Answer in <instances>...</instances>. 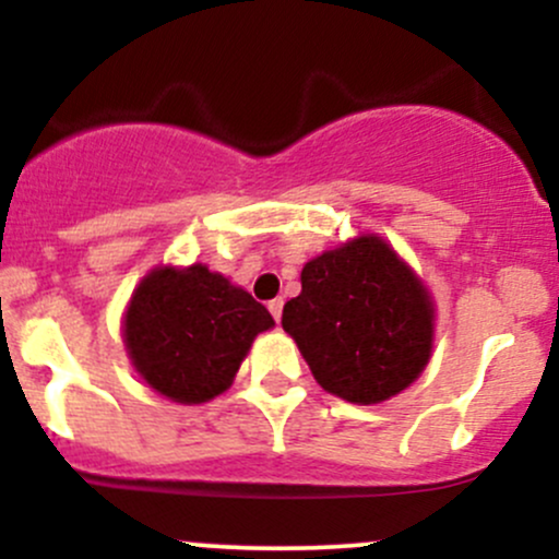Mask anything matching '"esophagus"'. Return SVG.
I'll list each match as a JSON object with an SVG mask.
<instances>
[{
  "label": "esophagus",
  "mask_w": 559,
  "mask_h": 559,
  "mask_svg": "<svg viewBox=\"0 0 559 559\" xmlns=\"http://www.w3.org/2000/svg\"><path fill=\"white\" fill-rule=\"evenodd\" d=\"M267 310H271V316L275 318V323H278L281 320V312H284V299H273V301H267Z\"/></svg>",
  "instance_id": "esophagus-1"
}]
</instances>
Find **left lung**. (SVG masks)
<instances>
[{
	"instance_id": "1",
	"label": "left lung",
	"mask_w": 559,
	"mask_h": 559,
	"mask_svg": "<svg viewBox=\"0 0 559 559\" xmlns=\"http://www.w3.org/2000/svg\"><path fill=\"white\" fill-rule=\"evenodd\" d=\"M281 325L316 381L355 404L400 394L433 349V301L381 236H357L301 267Z\"/></svg>"
}]
</instances>
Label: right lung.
I'll return each mask as SVG.
<instances>
[{
  "instance_id": "1",
  "label": "right lung",
  "mask_w": 559,
  "mask_h": 559,
  "mask_svg": "<svg viewBox=\"0 0 559 559\" xmlns=\"http://www.w3.org/2000/svg\"><path fill=\"white\" fill-rule=\"evenodd\" d=\"M273 325L271 312L221 273L155 267L133 292L123 342L150 389L202 404L234 383L254 336Z\"/></svg>"
}]
</instances>
